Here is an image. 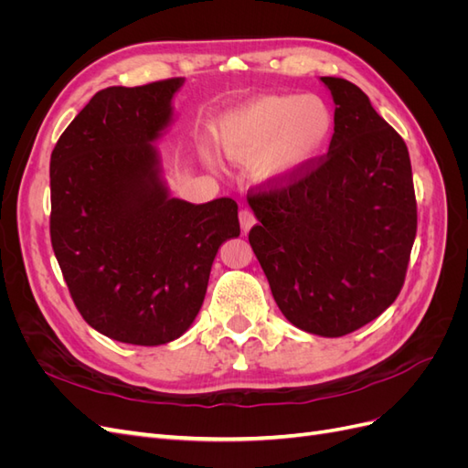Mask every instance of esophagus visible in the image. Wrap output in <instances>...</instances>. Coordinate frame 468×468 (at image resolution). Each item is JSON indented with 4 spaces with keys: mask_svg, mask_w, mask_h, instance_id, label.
<instances>
[{
    "mask_svg": "<svg viewBox=\"0 0 468 468\" xmlns=\"http://www.w3.org/2000/svg\"><path fill=\"white\" fill-rule=\"evenodd\" d=\"M239 224H242V230L244 232H250L251 226L256 224V217H253V212L250 208L239 210Z\"/></svg>",
    "mask_w": 468,
    "mask_h": 468,
    "instance_id": "obj_1",
    "label": "esophagus"
}]
</instances>
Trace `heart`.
Returning <instances> with one entry per match:
<instances>
[{
  "instance_id": "b5f03b06",
  "label": "heart",
  "mask_w": 468,
  "mask_h": 468,
  "mask_svg": "<svg viewBox=\"0 0 468 468\" xmlns=\"http://www.w3.org/2000/svg\"><path fill=\"white\" fill-rule=\"evenodd\" d=\"M332 134V111L314 95H256L224 112L217 124L218 150L232 162L253 159V177L271 187L303 177Z\"/></svg>"
}]
</instances>
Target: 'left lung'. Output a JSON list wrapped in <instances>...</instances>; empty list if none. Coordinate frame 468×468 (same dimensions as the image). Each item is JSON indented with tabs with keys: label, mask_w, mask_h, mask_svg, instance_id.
Segmentation results:
<instances>
[{
	"label": "left lung",
	"mask_w": 468,
	"mask_h": 468,
	"mask_svg": "<svg viewBox=\"0 0 468 468\" xmlns=\"http://www.w3.org/2000/svg\"><path fill=\"white\" fill-rule=\"evenodd\" d=\"M335 103L324 160L287 187L248 197L250 244L296 328L339 337L396 301L416 239L408 148L356 83L320 78Z\"/></svg>",
	"instance_id": "1"
}]
</instances>
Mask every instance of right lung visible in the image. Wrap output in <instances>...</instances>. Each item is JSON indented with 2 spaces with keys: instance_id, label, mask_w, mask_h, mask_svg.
<instances>
[{
  "instance_id": "obj_1",
  "label": "right lung",
  "mask_w": 468,
  "mask_h": 468,
  "mask_svg": "<svg viewBox=\"0 0 468 468\" xmlns=\"http://www.w3.org/2000/svg\"><path fill=\"white\" fill-rule=\"evenodd\" d=\"M183 78L97 91L50 155V239L91 328L133 346L186 334L238 205L176 199L154 144L174 122Z\"/></svg>"
}]
</instances>
